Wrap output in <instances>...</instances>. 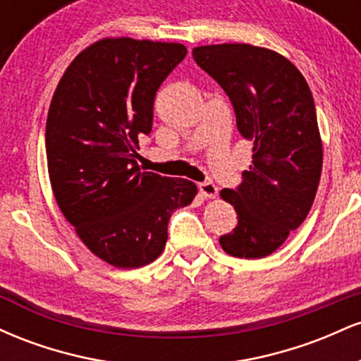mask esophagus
I'll return each instance as SVG.
<instances>
[{
  "instance_id": "esophagus-1",
  "label": "esophagus",
  "mask_w": 361,
  "mask_h": 361,
  "mask_svg": "<svg viewBox=\"0 0 361 361\" xmlns=\"http://www.w3.org/2000/svg\"><path fill=\"white\" fill-rule=\"evenodd\" d=\"M198 190H200V193L204 195L205 198H215L219 195L217 185L212 183V181H204V183L198 185Z\"/></svg>"
}]
</instances>
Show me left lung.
Listing matches in <instances>:
<instances>
[{
	"label": "left lung",
	"mask_w": 361,
	"mask_h": 361,
	"mask_svg": "<svg viewBox=\"0 0 361 361\" xmlns=\"http://www.w3.org/2000/svg\"><path fill=\"white\" fill-rule=\"evenodd\" d=\"M193 59L226 91L243 137L255 142L252 164L235 190L238 226L219 239L235 258H264L307 217L322 169L312 93L299 69L280 54L250 44L204 45Z\"/></svg>",
	"instance_id": "obj_1"
}]
</instances>
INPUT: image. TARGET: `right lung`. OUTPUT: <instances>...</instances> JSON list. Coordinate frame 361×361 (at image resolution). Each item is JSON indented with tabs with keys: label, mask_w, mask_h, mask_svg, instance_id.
<instances>
[{
	"label": "right lung",
	"mask_w": 361,
	"mask_h": 361,
	"mask_svg": "<svg viewBox=\"0 0 361 361\" xmlns=\"http://www.w3.org/2000/svg\"><path fill=\"white\" fill-rule=\"evenodd\" d=\"M185 56L181 44L103 39L69 64L52 97L45 151L54 197L88 250L117 268L154 261L171 214L197 195L192 181L140 171L135 161L157 90Z\"/></svg>",
	"instance_id": "right-lung-1"
}]
</instances>
